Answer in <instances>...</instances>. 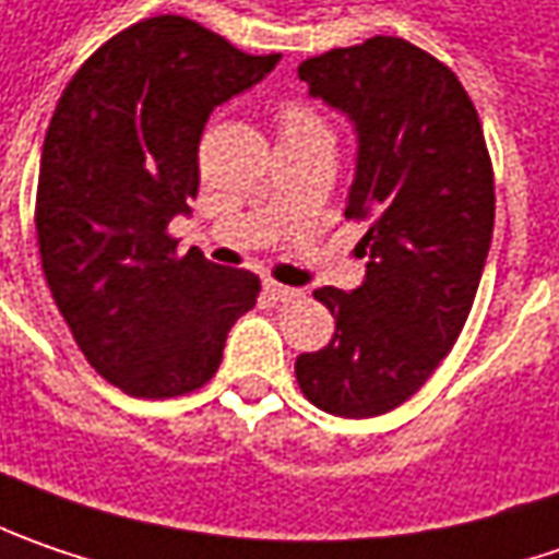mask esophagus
Segmentation results:
<instances>
[{"label": "esophagus", "instance_id": "obj_1", "mask_svg": "<svg viewBox=\"0 0 559 559\" xmlns=\"http://www.w3.org/2000/svg\"><path fill=\"white\" fill-rule=\"evenodd\" d=\"M265 294L278 304H290V300H300L304 294L297 287H287V284H278V281H265Z\"/></svg>", "mask_w": 559, "mask_h": 559}]
</instances>
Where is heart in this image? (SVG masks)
<instances>
[{
  "label": "heart",
  "instance_id": "b5f03b06",
  "mask_svg": "<svg viewBox=\"0 0 559 559\" xmlns=\"http://www.w3.org/2000/svg\"><path fill=\"white\" fill-rule=\"evenodd\" d=\"M281 121V136L294 134H309V131H328L322 115L316 109H309L304 103H287L278 115Z\"/></svg>",
  "mask_w": 559,
  "mask_h": 559
}]
</instances>
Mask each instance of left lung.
Masks as SVG:
<instances>
[{
	"instance_id": "1",
	"label": "left lung",
	"mask_w": 559,
	"mask_h": 559,
	"mask_svg": "<svg viewBox=\"0 0 559 559\" xmlns=\"http://www.w3.org/2000/svg\"><path fill=\"white\" fill-rule=\"evenodd\" d=\"M297 74L356 124L344 215L369 222V265L353 294L312 290L334 337L294 372L319 409L369 419L409 401L466 325L495 231V168L469 93L406 39L331 49Z\"/></svg>"
}]
</instances>
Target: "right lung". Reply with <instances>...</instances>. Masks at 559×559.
I'll return each instance as SVG.
<instances>
[{
    "instance_id": "add662e5",
    "label": "right lung",
    "mask_w": 559,
    "mask_h": 559,
    "mask_svg": "<svg viewBox=\"0 0 559 559\" xmlns=\"http://www.w3.org/2000/svg\"><path fill=\"white\" fill-rule=\"evenodd\" d=\"M278 59L158 14L106 39L52 111L34 212L43 275L86 362L131 397L203 388L255 306L253 272L178 255L168 222L197 197L209 111Z\"/></svg>"
}]
</instances>
